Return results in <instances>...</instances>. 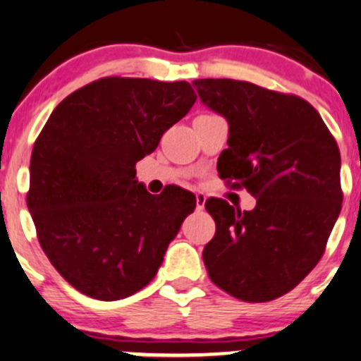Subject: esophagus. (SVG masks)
<instances>
[{
	"label": "esophagus",
	"instance_id": "34e87169",
	"mask_svg": "<svg viewBox=\"0 0 361 361\" xmlns=\"http://www.w3.org/2000/svg\"><path fill=\"white\" fill-rule=\"evenodd\" d=\"M205 202H207V196L203 192H196V208L198 210H203L205 208Z\"/></svg>",
	"mask_w": 361,
	"mask_h": 361
}]
</instances>
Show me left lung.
Segmentation results:
<instances>
[{
	"mask_svg": "<svg viewBox=\"0 0 361 361\" xmlns=\"http://www.w3.org/2000/svg\"><path fill=\"white\" fill-rule=\"evenodd\" d=\"M192 87L229 123L219 176L257 198L250 212L207 200L215 235L203 262L219 288L267 302L295 288L325 252L343 207L339 147L318 111L297 95L226 78Z\"/></svg>",
	"mask_w": 361,
	"mask_h": 361,
	"instance_id": "1",
	"label": "left lung"
}]
</instances>
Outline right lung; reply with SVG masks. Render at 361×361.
<instances>
[{"label": "right lung", "mask_w": 361, "mask_h": 361, "mask_svg": "<svg viewBox=\"0 0 361 361\" xmlns=\"http://www.w3.org/2000/svg\"><path fill=\"white\" fill-rule=\"evenodd\" d=\"M196 102L188 81L107 76L68 95L36 139L27 208L51 266L76 290L118 300L146 287L196 196H153L135 163Z\"/></svg>", "instance_id": "right-lung-1"}]
</instances>
